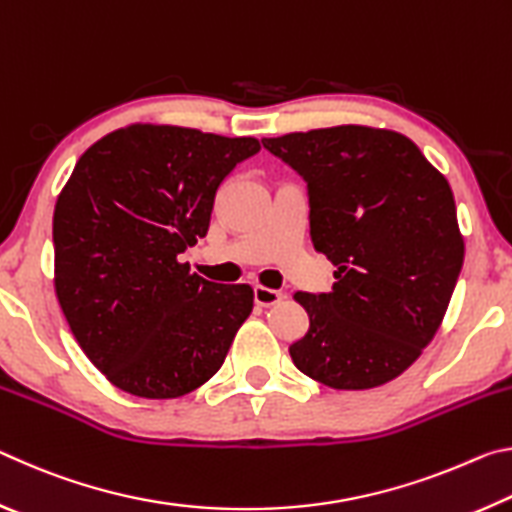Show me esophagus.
I'll use <instances>...</instances> for the list:
<instances>
[{
  "mask_svg": "<svg viewBox=\"0 0 512 512\" xmlns=\"http://www.w3.org/2000/svg\"><path fill=\"white\" fill-rule=\"evenodd\" d=\"M253 291H255V305H259V307H273V305H277V302L282 300V293L280 291L262 287V284H257Z\"/></svg>",
  "mask_w": 512,
  "mask_h": 512,
  "instance_id": "obj_1",
  "label": "esophagus"
}]
</instances>
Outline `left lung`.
<instances>
[{
    "mask_svg": "<svg viewBox=\"0 0 512 512\" xmlns=\"http://www.w3.org/2000/svg\"><path fill=\"white\" fill-rule=\"evenodd\" d=\"M307 180L309 228L336 266L329 293L298 291L309 329L289 348L300 372L336 391L400 377L436 336L463 266L454 194L409 137L334 126L266 137Z\"/></svg>",
    "mask_w": 512,
    "mask_h": 512,
    "instance_id": "obj_1",
    "label": "left lung"
}]
</instances>
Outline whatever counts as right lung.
Wrapping results in <instances>:
<instances>
[{
  "instance_id": "1",
  "label": "right lung",
  "mask_w": 512,
  "mask_h": 512,
  "mask_svg": "<svg viewBox=\"0 0 512 512\" xmlns=\"http://www.w3.org/2000/svg\"><path fill=\"white\" fill-rule=\"evenodd\" d=\"M255 137L131 124L85 151L54 210V289L76 343L119 391L173 400L223 366L253 311L180 255L207 235L216 189Z\"/></svg>"
}]
</instances>
